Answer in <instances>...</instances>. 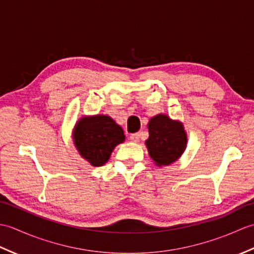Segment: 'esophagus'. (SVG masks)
I'll return each mask as SVG.
<instances>
[{"instance_id":"esophagus-1","label":"esophagus","mask_w":254,"mask_h":254,"mask_svg":"<svg viewBox=\"0 0 254 254\" xmlns=\"http://www.w3.org/2000/svg\"><path fill=\"white\" fill-rule=\"evenodd\" d=\"M130 139H131V142H133V143H136V142H138V139H139V134H138V133L131 134V135H130Z\"/></svg>"}]
</instances>
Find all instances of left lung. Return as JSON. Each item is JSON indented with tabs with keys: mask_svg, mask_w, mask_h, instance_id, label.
<instances>
[{
	"mask_svg": "<svg viewBox=\"0 0 254 254\" xmlns=\"http://www.w3.org/2000/svg\"><path fill=\"white\" fill-rule=\"evenodd\" d=\"M147 127L149 137L145 144L156 166H169L179 159L188 142L183 124L160 113L150 119Z\"/></svg>",
	"mask_w": 254,
	"mask_h": 254,
	"instance_id": "obj_1",
	"label": "left lung"
}]
</instances>
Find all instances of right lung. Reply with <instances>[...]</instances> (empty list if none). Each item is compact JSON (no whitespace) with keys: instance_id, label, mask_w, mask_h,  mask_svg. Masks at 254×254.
<instances>
[{"instance_id":"add662e5","label":"right lung","mask_w":254,"mask_h":254,"mask_svg":"<svg viewBox=\"0 0 254 254\" xmlns=\"http://www.w3.org/2000/svg\"><path fill=\"white\" fill-rule=\"evenodd\" d=\"M74 144L91 166L105 165L112 150L126 139L122 127L108 116L83 117L73 131Z\"/></svg>"}]
</instances>
